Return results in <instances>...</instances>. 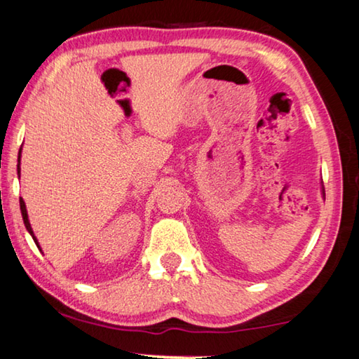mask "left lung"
Wrapping results in <instances>:
<instances>
[{
	"mask_svg": "<svg viewBox=\"0 0 359 359\" xmlns=\"http://www.w3.org/2000/svg\"><path fill=\"white\" fill-rule=\"evenodd\" d=\"M321 194H323V197H325V187H321Z\"/></svg>",
	"mask_w": 359,
	"mask_h": 359,
	"instance_id": "left-lung-1",
	"label": "left lung"
}]
</instances>
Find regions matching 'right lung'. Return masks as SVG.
I'll use <instances>...</instances> for the list:
<instances>
[{
  "mask_svg": "<svg viewBox=\"0 0 359 359\" xmlns=\"http://www.w3.org/2000/svg\"><path fill=\"white\" fill-rule=\"evenodd\" d=\"M20 156H22V146H20V151H19V157H17V175L20 176ZM20 211H22V218H23V224H25V227H27V231L30 232V235L33 237V240H34V243H36V246L39 248V243H38V240H36V237H34V233H33V229H32V224H30V221H28V213H27V207H25V202H23V198L20 197Z\"/></svg>",
  "mask_w": 359,
  "mask_h": 359,
  "instance_id": "right-lung-1",
  "label": "right lung"
}]
</instances>
